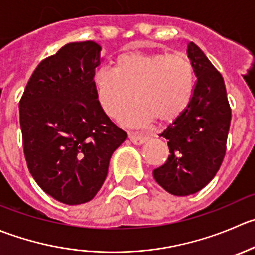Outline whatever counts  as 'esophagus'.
<instances>
[{
    "label": "esophagus",
    "mask_w": 255,
    "mask_h": 255,
    "mask_svg": "<svg viewBox=\"0 0 255 255\" xmlns=\"http://www.w3.org/2000/svg\"><path fill=\"white\" fill-rule=\"evenodd\" d=\"M128 137H129L130 142H132L133 144H135V145L143 144V143L147 142V139H148V138L144 137V135L135 134V133H129V135H128Z\"/></svg>",
    "instance_id": "1"
}]
</instances>
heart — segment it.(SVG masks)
I'll return each mask as SVG.
<instances>
[{"mask_svg": "<svg viewBox=\"0 0 255 255\" xmlns=\"http://www.w3.org/2000/svg\"><path fill=\"white\" fill-rule=\"evenodd\" d=\"M194 85L193 67L182 54L123 52L115 67L98 68L92 86L101 110L110 118H121L130 127H143L154 120L172 122L188 107Z\"/></svg>", "mask_w": 255, "mask_h": 255, "instance_id": "obj_1", "label": "heart"}]
</instances>
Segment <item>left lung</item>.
I'll list each match as a JSON object with an SVG mask.
<instances>
[{
  "instance_id": "obj_1",
  "label": "left lung",
  "mask_w": 255,
  "mask_h": 255,
  "mask_svg": "<svg viewBox=\"0 0 255 255\" xmlns=\"http://www.w3.org/2000/svg\"><path fill=\"white\" fill-rule=\"evenodd\" d=\"M188 57L197 81L184 112L160 133L168 159L153 170L155 182L174 196L199 192L221 168L227 149L232 110L221 73L193 42Z\"/></svg>"
}]
</instances>
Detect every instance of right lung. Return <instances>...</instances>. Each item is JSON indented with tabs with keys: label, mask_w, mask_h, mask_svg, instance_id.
I'll return each instance as SVG.
<instances>
[{
	"label": "right lung",
	"mask_w": 255,
	"mask_h": 255,
	"mask_svg": "<svg viewBox=\"0 0 255 255\" xmlns=\"http://www.w3.org/2000/svg\"><path fill=\"white\" fill-rule=\"evenodd\" d=\"M101 46L72 42L39 62L19 100L27 167L43 192L61 203L95 198L112 153L127 133L101 110L92 86Z\"/></svg>",
	"instance_id": "1"
}]
</instances>
